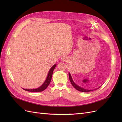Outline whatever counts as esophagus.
Returning <instances> with one entry per match:
<instances>
[{
    "label": "esophagus",
    "instance_id": "34e87169",
    "mask_svg": "<svg viewBox=\"0 0 122 122\" xmlns=\"http://www.w3.org/2000/svg\"><path fill=\"white\" fill-rule=\"evenodd\" d=\"M61 60L62 61H66L68 60V57L66 55H64V56H62L61 57Z\"/></svg>",
    "mask_w": 122,
    "mask_h": 122
}]
</instances>
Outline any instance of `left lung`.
I'll use <instances>...</instances> for the list:
<instances>
[{
    "label": "left lung",
    "mask_w": 122,
    "mask_h": 122,
    "mask_svg": "<svg viewBox=\"0 0 122 122\" xmlns=\"http://www.w3.org/2000/svg\"><path fill=\"white\" fill-rule=\"evenodd\" d=\"M69 79H70V82H71V84H72V86H73L77 90H78V91H80V92H91V91H92L95 90H86V89H84V88H82V87H81L79 86H77V84H76L74 82L73 80V79H72V77H71V74H70V73H69ZM99 88H100V87H99ZM98 88H97V89H98ZM97 89H96V90H97Z\"/></svg>",
    "instance_id": "obj_1"
}]
</instances>
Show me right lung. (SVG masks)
Instances as JSON below:
<instances>
[{"label":"right lung","mask_w":122,"mask_h":122,"mask_svg":"<svg viewBox=\"0 0 122 122\" xmlns=\"http://www.w3.org/2000/svg\"><path fill=\"white\" fill-rule=\"evenodd\" d=\"M56 65H53L52 68H51L50 69L48 74L47 78L45 80V81L44 82V83L40 87L36 88V89H30V90H27V89H24V88H23V89L25 91H28V92H42L44 90H45L46 88L48 87V86H49V84L50 83V81L51 80V78H52V74L53 70L54 68L56 67Z\"/></svg>","instance_id":"right-lung-1"}]
</instances>
